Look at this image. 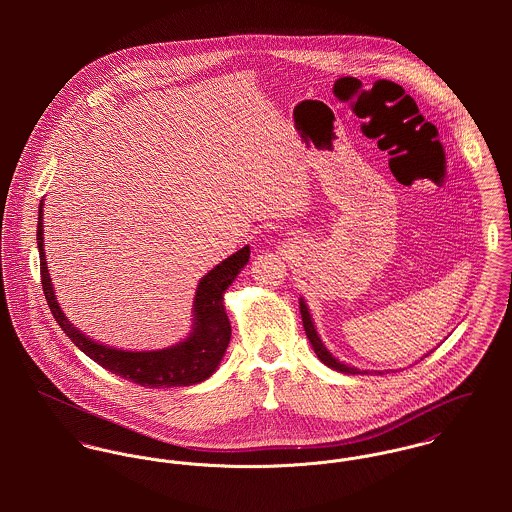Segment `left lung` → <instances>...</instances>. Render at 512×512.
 Instances as JSON below:
<instances>
[{"label": "left lung", "mask_w": 512, "mask_h": 512, "mask_svg": "<svg viewBox=\"0 0 512 512\" xmlns=\"http://www.w3.org/2000/svg\"><path fill=\"white\" fill-rule=\"evenodd\" d=\"M299 313H301V321H303L305 335H307V339H309V343H311V347H313L317 359H319L323 365L329 366V368H333V370H337V372H343V374H368V370H361V368H357V366L345 365L343 361L335 359V357L327 351V347L323 345L321 337L317 335L315 323H313V319H311V313H309L307 303L303 301V297H299ZM374 372L384 374L382 370H374ZM386 372H388V370H386Z\"/></svg>", "instance_id": "1"}]
</instances>
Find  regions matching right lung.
<instances>
[{
	"label": "right lung",
	"instance_id": "add662e5",
	"mask_svg": "<svg viewBox=\"0 0 512 512\" xmlns=\"http://www.w3.org/2000/svg\"><path fill=\"white\" fill-rule=\"evenodd\" d=\"M43 201L39 203L37 248L41 258V282L55 321L74 345L106 370L147 388L191 386L207 380L219 368L230 343V321L224 309V292L250 260V246L240 248L201 278L193 301L191 333L177 345L159 351H124L102 345L78 331L63 313L45 260Z\"/></svg>",
	"mask_w": 512,
	"mask_h": 512
}]
</instances>
